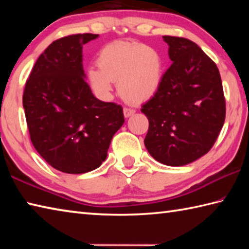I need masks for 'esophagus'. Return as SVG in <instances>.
<instances>
[{
	"label": "esophagus",
	"mask_w": 249,
	"mask_h": 249,
	"mask_svg": "<svg viewBox=\"0 0 249 249\" xmlns=\"http://www.w3.org/2000/svg\"><path fill=\"white\" fill-rule=\"evenodd\" d=\"M123 112H124L125 117H129V116H132L133 114H135V112H136V111H135L134 108H130V107H124Z\"/></svg>",
	"instance_id": "1"
}]
</instances>
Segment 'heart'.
<instances>
[{"instance_id": "obj_1", "label": "heart", "mask_w": 249, "mask_h": 249, "mask_svg": "<svg viewBox=\"0 0 249 249\" xmlns=\"http://www.w3.org/2000/svg\"><path fill=\"white\" fill-rule=\"evenodd\" d=\"M98 66L87 68V80L101 99L112 95L113 84L126 101L145 102L157 93L163 75V60L157 49L127 41L112 43L100 50Z\"/></svg>"}]
</instances>
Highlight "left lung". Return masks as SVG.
<instances>
[{"label": "left lung", "instance_id": "1", "mask_svg": "<svg viewBox=\"0 0 249 249\" xmlns=\"http://www.w3.org/2000/svg\"><path fill=\"white\" fill-rule=\"evenodd\" d=\"M172 65L159 90L141 111L149 121L145 146L167 166L196 161L212 148L225 120V99L216 65L193 41L162 36Z\"/></svg>", "mask_w": 249, "mask_h": 249}]
</instances>
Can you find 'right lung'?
<instances>
[{
    "instance_id": "right-lung-1",
    "label": "right lung",
    "mask_w": 249,
    "mask_h": 249,
    "mask_svg": "<svg viewBox=\"0 0 249 249\" xmlns=\"http://www.w3.org/2000/svg\"><path fill=\"white\" fill-rule=\"evenodd\" d=\"M99 35L78 34L54 40L37 59L23 95L34 147L65 174L96 169L124 124L123 108L92 93L82 66V47Z\"/></svg>"
}]
</instances>
